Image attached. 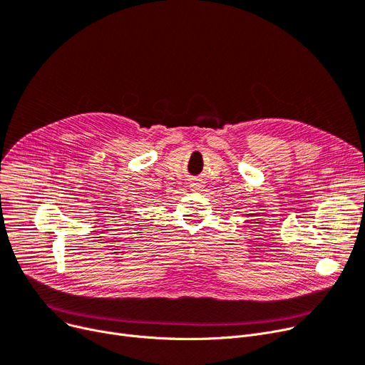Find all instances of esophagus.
<instances>
[{
	"instance_id": "esophagus-1",
	"label": "esophagus",
	"mask_w": 365,
	"mask_h": 365,
	"mask_svg": "<svg viewBox=\"0 0 365 365\" xmlns=\"http://www.w3.org/2000/svg\"><path fill=\"white\" fill-rule=\"evenodd\" d=\"M190 187H192V189H200L201 187V182L200 180H194V183H190Z\"/></svg>"
}]
</instances>
